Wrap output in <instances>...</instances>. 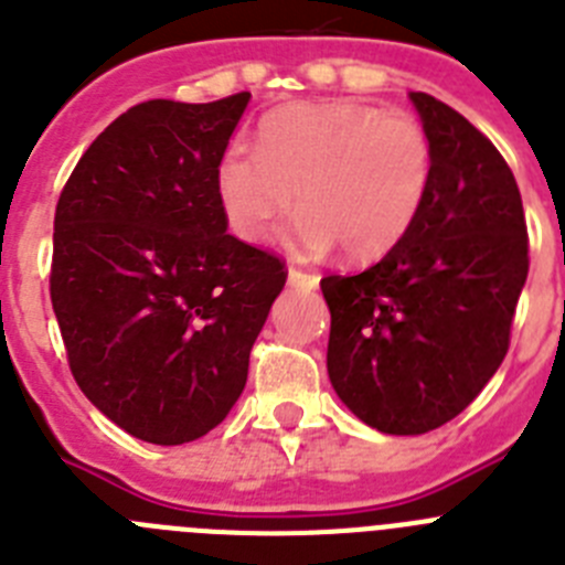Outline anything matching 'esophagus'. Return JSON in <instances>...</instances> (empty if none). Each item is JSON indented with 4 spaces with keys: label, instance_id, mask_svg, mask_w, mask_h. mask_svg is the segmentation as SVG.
<instances>
[{
    "label": "esophagus",
    "instance_id": "esophagus-1",
    "mask_svg": "<svg viewBox=\"0 0 565 565\" xmlns=\"http://www.w3.org/2000/svg\"><path fill=\"white\" fill-rule=\"evenodd\" d=\"M288 286L291 288H306V291H313L319 286L317 274H306L299 268H288Z\"/></svg>",
    "mask_w": 565,
    "mask_h": 565
}]
</instances>
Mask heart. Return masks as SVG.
Returning a JSON list of instances; mask_svg holds the SVG:
<instances>
[{
    "label": "heart",
    "instance_id": "1",
    "mask_svg": "<svg viewBox=\"0 0 565 565\" xmlns=\"http://www.w3.org/2000/svg\"><path fill=\"white\" fill-rule=\"evenodd\" d=\"M433 152L411 115L359 102L291 104L268 115L259 152L234 143L217 163V198L246 243H266L291 217L299 254L342 246L353 263L384 257L416 223Z\"/></svg>",
    "mask_w": 565,
    "mask_h": 565
}]
</instances>
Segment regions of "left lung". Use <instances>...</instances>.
Listing matches in <instances>:
<instances>
[{
    "label": "left lung",
    "instance_id": "1",
    "mask_svg": "<svg viewBox=\"0 0 565 565\" xmlns=\"http://www.w3.org/2000/svg\"><path fill=\"white\" fill-rule=\"evenodd\" d=\"M411 102L433 152L416 223L367 271L319 282L333 391L387 436L436 430L483 391L529 274L521 192L501 152L438 98Z\"/></svg>",
    "mask_w": 565,
    "mask_h": 565
}]
</instances>
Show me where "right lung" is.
<instances>
[{"label": "right lung", "instance_id": "obj_1", "mask_svg": "<svg viewBox=\"0 0 565 565\" xmlns=\"http://www.w3.org/2000/svg\"><path fill=\"white\" fill-rule=\"evenodd\" d=\"M252 93L143 102L70 174L50 299L84 396L129 436L174 447L214 430L286 271L226 232L217 163Z\"/></svg>", "mask_w": 565, "mask_h": 565}]
</instances>
